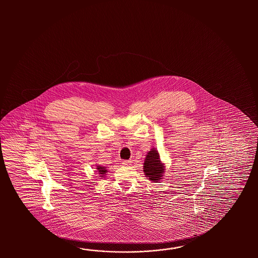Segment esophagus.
Wrapping results in <instances>:
<instances>
[{"instance_id": "obj_1", "label": "esophagus", "mask_w": 258, "mask_h": 258, "mask_svg": "<svg viewBox=\"0 0 258 258\" xmlns=\"http://www.w3.org/2000/svg\"><path fill=\"white\" fill-rule=\"evenodd\" d=\"M122 164L125 165V166H130V165H132V161L131 160H123Z\"/></svg>"}]
</instances>
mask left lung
Listing matches in <instances>:
<instances>
[{"instance_id":"obj_1","label":"left lung","mask_w":258,"mask_h":258,"mask_svg":"<svg viewBox=\"0 0 258 258\" xmlns=\"http://www.w3.org/2000/svg\"><path fill=\"white\" fill-rule=\"evenodd\" d=\"M165 166L161 163L159 154L156 148H152L146 156L144 162V173L146 177L154 182H158L162 179Z\"/></svg>"}]
</instances>
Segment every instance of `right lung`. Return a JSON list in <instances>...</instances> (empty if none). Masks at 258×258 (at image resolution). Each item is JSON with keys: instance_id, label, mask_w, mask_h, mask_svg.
Listing matches in <instances>:
<instances>
[{"instance_id": "add662e5", "label": "right lung", "mask_w": 258, "mask_h": 258, "mask_svg": "<svg viewBox=\"0 0 258 258\" xmlns=\"http://www.w3.org/2000/svg\"><path fill=\"white\" fill-rule=\"evenodd\" d=\"M97 171L99 172L100 177H104L106 175V173L108 172V170H106V167H102V166H97Z\"/></svg>"}]
</instances>
